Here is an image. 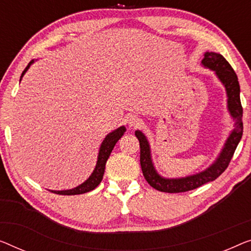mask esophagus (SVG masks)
I'll use <instances>...</instances> for the list:
<instances>
[{"mask_svg":"<svg viewBox=\"0 0 251 251\" xmlns=\"http://www.w3.org/2000/svg\"><path fill=\"white\" fill-rule=\"evenodd\" d=\"M127 124L130 127V128H135V127L140 126L141 124V118L136 115H132L127 117Z\"/></svg>","mask_w":251,"mask_h":251,"instance_id":"esophagus-1","label":"esophagus"}]
</instances>
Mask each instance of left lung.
I'll use <instances>...</instances> for the list:
<instances>
[{"label": "left lung", "instance_id": "8db88e82", "mask_svg": "<svg viewBox=\"0 0 251 251\" xmlns=\"http://www.w3.org/2000/svg\"><path fill=\"white\" fill-rule=\"evenodd\" d=\"M201 65L215 73L220 82L226 88L227 111L234 122V128L231 130L223 148L211 166L201 173L186 176L181 178H164L159 175L152 162L151 149L147 136L141 130H135V135L140 141L141 148V168L142 173L150 186L163 193H184L198 188L206 182L215 180L224 173L232 159L233 153L242 137L244 124H242V106L240 101V85L238 76L231 65L221 54L214 51H206L201 59Z\"/></svg>", "mask_w": 251, "mask_h": 251}]
</instances>
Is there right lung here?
Returning a JSON list of instances; mask_svg holds the SVG:
<instances>
[{"instance_id":"1","label":"right lung","mask_w":251,"mask_h":251,"mask_svg":"<svg viewBox=\"0 0 251 251\" xmlns=\"http://www.w3.org/2000/svg\"><path fill=\"white\" fill-rule=\"evenodd\" d=\"M33 62H35V59H32V61L28 64V66L25 67L24 72H22L20 81H21L22 76L25 75V72L29 70V67L31 66ZM125 132H126L125 126H121V127H118L117 129L113 130V132L109 133L106 137H104V140L102 141L101 145H100L98 159H97L95 170L92 171V174L90 175V177L87 179V180H85L84 182H82L81 185L74 187V188H72V189L50 190V192L54 194H58V195H78V194H84V193L91 192V190L95 189L96 187L98 186L102 180V177L104 174V168H106V162H107L108 158H109L111 151H113L115 144L117 143L119 138L124 135Z\"/></svg>"}]
</instances>
